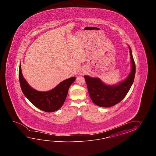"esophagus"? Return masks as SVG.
I'll list each match as a JSON object with an SVG mask.
<instances>
[{
	"mask_svg": "<svg viewBox=\"0 0 156 156\" xmlns=\"http://www.w3.org/2000/svg\"><path fill=\"white\" fill-rule=\"evenodd\" d=\"M80 74H81V75H83L84 74V73H83V72H81V73H80Z\"/></svg>",
	"mask_w": 156,
	"mask_h": 156,
	"instance_id": "34e87169",
	"label": "esophagus"
}]
</instances>
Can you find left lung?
Masks as SVG:
<instances>
[{"label":"left lung","instance_id":"left-lung-1","mask_svg":"<svg viewBox=\"0 0 156 156\" xmlns=\"http://www.w3.org/2000/svg\"><path fill=\"white\" fill-rule=\"evenodd\" d=\"M132 69L126 80L117 85L108 86L98 78L84 76L88 92L93 103L100 107H110L120 103L129 91L135 77L136 65L130 46Z\"/></svg>","mask_w":156,"mask_h":156}]
</instances>
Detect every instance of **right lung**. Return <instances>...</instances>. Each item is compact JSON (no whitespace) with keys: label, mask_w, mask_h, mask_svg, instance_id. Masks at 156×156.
<instances>
[{"label":"right lung","mask_w":156,"mask_h":156,"mask_svg":"<svg viewBox=\"0 0 156 156\" xmlns=\"http://www.w3.org/2000/svg\"><path fill=\"white\" fill-rule=\"evenodd\" d=\"M75 79L73 77L65 80L49 91H38L32 89L27 83L22 75L20 63V65L19 80L22 92L30 103L45 112H55L62 106L66 99L69 89Z\"/></svg>","instance_id":"obj_1"}]
</instances>
